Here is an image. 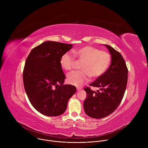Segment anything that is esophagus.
I'll use <instances>...</instances> for the list:
<instances>
[{
    "label": "esophagus",
    "mask_w": 148,
    "mask_h": 148,
    "mask_svg": "<svg viewBox=\"0 0 148 148\" xmlns=\"http://www.w3.org/2000/svg\"><path fill=\"white\" fill-rule=\"evenodd\" d=\"M82 90V88H81V87H77V91H79V90Z\"/></svg>",
    "instance_id": "34e87169"
}]
</instances>
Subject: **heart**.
<instances>
[{"mask_svg": "<svg viewBox=\"0 0 148 148\" xmlns=\"http://www.w3.org/2000/svg\"><path fill=\"white\" fill-rule=\"evenodd\" d=\"M73 55L77 61H82L81 70L74 71L67 75V81L71 85L81 87L87 82L90 76L97 78L107 71L111 62V55L107 51L100 50L91 46H84L75 49ZM75 60L69 53L63 54L60 60L62 69L66 71L71 70L74 64Z\"/></svg>", "mask_w": 148, "mask_h": 148, "instance_id": "heart-1", "label": "heart"}]
</instances>
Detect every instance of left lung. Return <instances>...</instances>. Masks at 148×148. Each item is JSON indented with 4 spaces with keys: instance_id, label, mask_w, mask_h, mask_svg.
<instances>
[{
    "instance_id": "left-lung-1",
    "label": "left lung",
    "mask_w": 148,
    "mask_h": 148,
    "mask_svg": "<svg viewBox=\"0 0 148 148\" xmlns=\"http://www.w3.org/2000/svg\"><path fill=\"white\" fill-rule=\"evenodd\" d=\"M111 56L110 67L105 73L90 84L98 87L97 92L89 87L84 88L87 98L84 101L86 114L100 119L112 113L119 106L125 94L128 81V69L122 55L110 46L103 45Z\"/></svg>"
}]
</instances>
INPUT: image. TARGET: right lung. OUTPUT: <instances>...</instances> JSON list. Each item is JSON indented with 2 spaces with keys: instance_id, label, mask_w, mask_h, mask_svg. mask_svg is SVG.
Segmentation results:
<instances>
[{
  "instance_id": "obj_1",
  "label": "right lung",
  "mask_w": 148,
  "mask_h": 148,
  "mask_svg": "<svg viewBox=\"0 0 148 148\" xmlns=\"http://www.w3.org/2000/svg\"><path fill=\"white\" fill-rule=\"evenodd\" d=\"M73 45L47 41L29 54L23 70L25 91L33 107L48 116L64 113L76 87L64 85L66 76L60 64L61 56Z\"/></svg>"
}]
</instances>
